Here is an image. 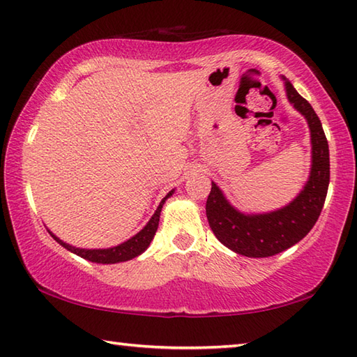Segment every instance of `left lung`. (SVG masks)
<instances>
[{"mask_svg":"<svg viewBox=\"0 0 357 357\" xmlns=\"http://www.w3.org/2000/svg\"><path fill=\"white\" fill-rule=\"evenodd\" d=\"M287 100L307 121L310 173L303 190L281 209L245 213L232 206L212 181L206 215L213 234L225 246L246 257H268L298 243L320 217L329 185V146L312 106L282 76Z\"/></svg>","mask_w":357,"mask_h":357,"instance_id":"obj_1","label":"left lung"}]
</instances>
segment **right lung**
<instances>
[{"instance_id":"obj_1","label":"right lung","mask_w":357,"mask_h":357,"mask_svg":"<svg viewBox=\"0 0 357 357\" xmlns=\"http://www.w3.org/2000/svg\"><path fill=\"white\" fill-rule=\"evenodd\" d=\"M173 192H174V189L168 192L167 195L162 198L156 212L153 213V217L150 218V222H148L144 226V229H140L137 234L132 236L131 238H128L126 242H123V243L116 245V246H112V248H98V250L76 248V246L61 241V238L57 237V236H54L50 229H48V232H50L51 237H53L57 243L63 246V248L71 251V252H75V255H77V256L82 257V259H87V261H90V262H96V264H119V262L131 261V259L140 256L142 252H144L148 248V246H150L151 241L154 238V234H156V231H158L162 206H164L165 201L173 195Z\"/></svg>"}]
</instances>
